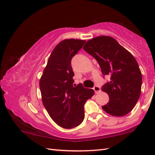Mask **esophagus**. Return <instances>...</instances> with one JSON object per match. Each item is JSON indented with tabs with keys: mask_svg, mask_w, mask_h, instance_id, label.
<instances>
[{
	"mask_svg": "<svg viewBox=\"0 0 155 155\" xmlns=\"http://www.w3.org/2000/svg\"><path fill=\"white\" fill-rule=\"evenodd\" d=\"M93 90L94 91L95 93H98L99 92H101V88L98 86H95L93 88Z\"/></svg>",
	"mask_w": 155,
	"mask_h": 155,
	"instance_id": "obj_1",
	"label": "esophagus"
}]
</instances>
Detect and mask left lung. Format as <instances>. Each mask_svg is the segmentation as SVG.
Masks as SVG:
<instances>
[{"label": "left lung", "mask_w": 155, "mask_h": 155, "mask_svg": "<svg viewBox=\"0 0 155 155\" xmlns=\"http://www.w3.org/2000/svg\"><path fill=\"white\" fill-rule=\"evenodd\" d=\"M84 50L99 64L104 76L110 81L102 87L109 101L102 107L112 116L123 117L133 110L140 97L142 74L136 59L115 39L100 36L88 41Z\"/></svg>", "instance_id": "obj_1"}]
</instances>
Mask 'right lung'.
<instances>
[{"mask_svg": "<svg viewBox=\"0 0 155 155\" xmlns=\"http://www.w3.org/2000/svg\"><path fill=\"white\" fill-rule=\"evenodd\" d=\"M85 42L70 38L59 42L52 51L39 82L44 107L54 123L64 128L82 123L84 104L94 93L93 89L85 88L81 83L73 86L71 59Z\"/></svg>", "mask_w": 155, "mask_h": 155, "instance_id": "obj_1", "label": "right lung"}]
</instances>
